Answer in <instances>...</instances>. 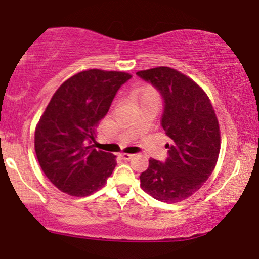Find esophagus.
<instances>
[{
  "mask_svg": "<svg viewBox=\"0 0 259 259\" xmlns=\"http://www.w3.org/2000/svg\"><path fill=\"white\" fill-rule=\"evenodd\" d=\"M121 156H122V159H123V160H131V159H132L133 156H135V155H132V154H127V153H123V154H121Z\"/></svg>",
  "mask_w": 259,
  "mask_h": 259,
  "instance_id": "1",
  "label": "esophagus"
}]
</instances>
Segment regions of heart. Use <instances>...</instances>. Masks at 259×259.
<instances>
[{
  "mask_svg": "<svg viewBox=\"0 0 259 259\" xmlns=\"http://www.w3.org/2000/svg\"><path fill=\"white\" fill-rule=\"evenodd\" d=\"M151 98H156V94H155L153 91H144V92H142L141 96H139L141 102H143V100H147V99H151Z\"/></svg>",
  "mask_w": 259,
  "mask_h": 259,
  "instance_id": "b5f03b06",
  "label": "heart"
}]
</instances>
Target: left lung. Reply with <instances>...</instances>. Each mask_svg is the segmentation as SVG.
I'll return each mask as SVG.
<instances>
[{"instance_id": "left-lung-1", "label": "left lung", "mask_w": 259, "mask_h": 259, "mask_svg": "<svg viewBox=\"0 0 259 259\" xmlns=\"http://www.w3.org/2000/svg\"><path fill=\"white\" fill-rule=\"evenodd\" d=\"M163 98L161 126L169 138L165 162L150 159L141 187L162 202H179L195 194L213 172L221 132L211 100L196 82L167 66L137 72Z\"/></svg>"}]
</instances>
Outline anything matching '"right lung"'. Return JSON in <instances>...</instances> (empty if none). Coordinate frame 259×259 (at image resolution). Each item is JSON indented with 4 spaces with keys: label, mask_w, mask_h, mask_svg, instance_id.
<instances>
[{
    "label": "right lung",
    "mask_w": 259,
    "mask_h": 259,
    "mask_svg": "<svg viewBox=\"0 0 259 259\" xmlns=\"http://www.w3.org/2000/svg\"><path fill=\"white\" fill-rule=\"evenodd\" d=\"M127 72L90 69L56 91L35 130V151L42 171L63 193L88 196L106 183L116 156L92 145L99 121L110 109Z\"/></svg>",
    "instance_id": "1"
}]
</instances>
